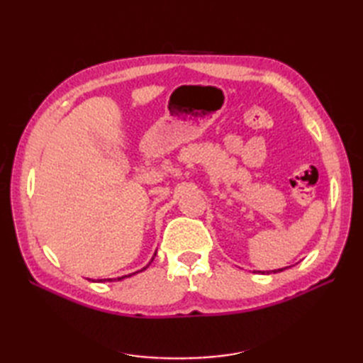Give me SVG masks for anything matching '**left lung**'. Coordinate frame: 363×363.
<instances>
[{
  "label": "left lung",
  "instance_id": "8db88e82",
  "mask_svg": "<svg viewBox=\"0 0 363 363\" xmlns=\"http://www.w3.org/2000/svg\"><path fill=\"white\" fill-rule=\"evenodd\" d=\"M285 268H289V267H285ZM285 268H279V269H273V272H267V274H269V273H279V272H284ZM260 273V272H259ZM262 274H265V272H262Z\"/></svg>",
  "mask_w": 363,
  "mask_h": 363
}]
</instances>
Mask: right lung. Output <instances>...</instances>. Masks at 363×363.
Instances as JSON below:
<instances>
[{
    "label": "right lung",
    "mask_w": 363,
    "mask_h": 363,
    "mask_svg": "<svg viewBox=\"0 0 363 363\" xmlns=\"http://www.w3.org/2000/svg\"><path fill=\"white\" fill-rule=\"evenodd\" d=\"M154 256H156V254H154ZM154 259V257H152ZM152 259H151V262H152ZM151 262H150V264H151ZM148 264V265H150ZM148 265H146V267H143L142 269H138V272H135V273H140V272H143V269H146V268H148ZM135 273H130V274H126V276H121V277H117V279H98V281H91V282H112V281H121V279H125V277H130V276H133V274H135Z\"/></svg>",
    "instance_id": "obj_1"
}]
</instances>
